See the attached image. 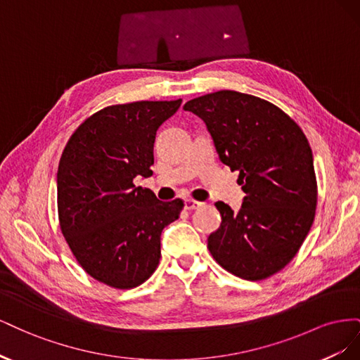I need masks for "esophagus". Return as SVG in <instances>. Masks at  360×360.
<instances>
[{
    "label": "esophagus",
    "instance_id": "1",
    "mask_svg": "<svg viewBox=\"0 0 360 360\" xmlns=\"http://www.w3.org/2000/svg\"><path fill=\"white\" fill-rule=\"evenodd\" d=\"M202 205V202L200 201H195V200H186L184 201V209L186 210H197Z\"/></svg>",
    "mask_w": 360,
    "mask_h": 360
}]
</instances>
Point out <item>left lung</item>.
Wrapping results in <instances>:
<instances>
[{
    "mask_svg": "<svg viewBox=\"0 0 360 360\" xmlns=\"http://www.w3.org/2000/svg\"><path fill=\"white\" fill-rule=\"evenodd\" d=\"M184 111L209 129L221 160L238 171L242 209L217 201L221 226L210 234L216 263L261 281L297 254L317 209L312 150L299 124L276 105L252 94L221 90L189 101Z\"/></svg>",
    "mask_w": 360,
    "mask_h": 360,
    "instance_id": "8db88e82",
    "label": "left lung"
}]
</instances>
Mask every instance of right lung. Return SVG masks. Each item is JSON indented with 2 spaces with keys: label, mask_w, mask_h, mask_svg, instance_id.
Wrapping results in <instances>:
<instances>
[{
  "label": "right lung",
  "mask_w": 360,
  "mask_h": 360,
  "mask_svg": "<svg viewBox=\"0 0 360 360\" xmlns=\"http://www.w3.org/2000/svg\"><path fill=\"white\" fill-rule=\"evenodd\" d=\"M179 101L111 105L75 130L58 165L60 230L79 266L118 290L146 282L159 264L160 234L183 210L180 198L159 201L135 177H150L159 126Z\"/></svg>",
  "instance_id": "add662e5"
}]
</instances>
